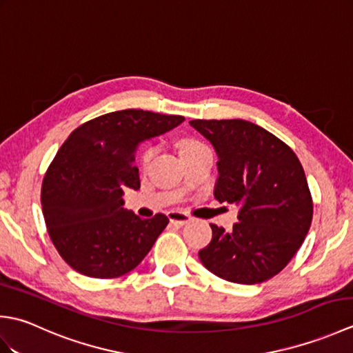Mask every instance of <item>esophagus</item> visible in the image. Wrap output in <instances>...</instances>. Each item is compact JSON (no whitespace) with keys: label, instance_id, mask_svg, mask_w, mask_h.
<instances>
[{"label":"esophagus","instance_id":"1","mask_svg":"<svg viewBox=\"0 0 353 353\" xmlns=\"http://www.w3.org/2000/svg\"><path fill=\"white\" fill-rule=\"evenodd\" d=\"M168 219L171 223H176V224H181V226H183V224L190 223L192 219L185 212H181V211H170L168 212Z\"/></svg>","mask_w":353,"mask_h":353}]
</instances>
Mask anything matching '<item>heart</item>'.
<instances>
[{"mask_svg": "<svg viewBox=\"0 0 353 353\" xmlns=\"http://www.w3.org/2000/svg\"><path fill=\"white\" fill-rule=\"evenodd\" d=\"M197 142H192V141H186V142H183V144L181 145V150H185V148H188V147H192V145H196ZM153 153H154V150L153 148H150V150H147V152L144 153V156H142V163H147L148 161H150V157L153 156Z\"/></svg>", "mask_w": 353, "mask_h": 353, "instance_id": "heart-1", "label": "heart"}]
</instances>
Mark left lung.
Masks as SVG:
<instances>
[{
    "instance_id": "1",
    "label": "left lung",
    "mask_w": 353,
    "mask_h": 353,
    "mask_svg": "<svg viewBox=\"0 0 353 353\" xmlns=\"http://www.w3.org/2000/svg\"><path fill=\"white\" fill-rule=\"evenodd\" d=\"M214 145L219 179L214 196L239 208L226 232L211 224L212 239L199 258L229 282L253 285L285 268L312 221V197L296 153L273 133L244 119H192Z\"/></svg>"
}]
</instances>
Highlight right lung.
<instances>
[{
  "label": "right lung",
  "instance_id": "1",
  "mask_svg": "<svg viewBox=\"0 0 353 353\" xmlns=\"http://www.w3.org/2000/svg\"><path fill=\"white\" fill-rule=\"evenodd\" d=\"M185 118L125 109L74 130L45 172L41 203L52 244L76 272L112 279L132 272L167 228L156 214L142 220L124 209L125 188L139 190V142L174 129Z\"/></svg>",
  "mask_w": 353,
  "mask_h": 353
}]
</instances>
